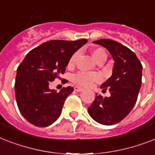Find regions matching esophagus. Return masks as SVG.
<instances>
[{
  "label": "esophagus",
  "instance_id": "34e87169",
  "mask_svg": "<svg viewBox=\"0 0 155 155\" xmlns=\"http://www.w3.org/2000/svg\"><path fill=\"white\" fill-rule=\"evenodd\" d=\"M74 89H75V91H76V92H82L83 90H84V88L81 87H79V86H75V87H74Z\"/></svg>",
  "mask_w": 155,
  "mask_h": 155
}]
</instances>
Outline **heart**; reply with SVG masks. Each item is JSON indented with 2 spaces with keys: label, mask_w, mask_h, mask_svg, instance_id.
Instances as JSON below:
<instances>
[{
  "label": "heart",
  "mask_w": 155,
  "mask_h": 155,
  "mask_svg": "<svg viewBox=\"0 0 155 155\" xmlns=\"http://www.w3.org/2000/svg\"><path fill=\"white\" fill-rule=\"evenodd\" d=\"M92 54L94 60L97 63H98L99 61L102 60V59H106V57H107L104 50H103L102 48H96V49H94L92 51ZM77 55L78 53L73 54L71 55V57L68 61V66L69 67H71V66L74 65L75 59L77 58ZM100 79H101L100 75L97 73L87 72V71H79L73 76L74 83L78 85H80V86H84V87H88L96 81H98Z\"/></svg>",
  "instance_id": "heart-1"
}]
</instances>
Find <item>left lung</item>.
Listing matches in <instances>:
<instances>
[{
	"instance_id": "obj_1",
	"label": "left lung",
	"mask_w": 155,
	"mask_h": 155,
	"mask_svg": "<svg viewBox=\"0 0 155 155\" xmlns=\"http://www.w3.org/2000/svg\"><path fill=\"white\" fill-rule=\"evenodd\" d=\"M94 43L105 47L112 54L113 75L101 87L109 89V97L97 95L89 108V115L97 122L115 125L122 120L136 104L142 84V65L134 52L124 45L111 39H100Z\"/></svg>"
}]
</instances>
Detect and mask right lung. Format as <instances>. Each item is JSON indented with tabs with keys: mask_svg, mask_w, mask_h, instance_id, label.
I'll return each instance as SVG.
<instances>
[{
	"mask_svg": "<svg viewBox=\"0 0 155 155\" xmlns=\"http://www.w3.org/2000/svg\"><path fill=\"white\" fill-rule=\"evenodd\" d=\"M87 42L51 40L31 50L17 69L15 96L21 115L38 127L51 125L60 116L66 98L72 87L60 92L49 88V84L64 74L73 54ZM67 81V80H64Z\"/></svg>",
	"mask_w": 155,
	"mask_h": 155,
	"instance_id": "1",
	"label": "right lung"
}]
</instances>
